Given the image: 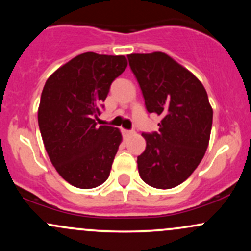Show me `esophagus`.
Masks as SVG:
<instances>
[{
	"label": "esophagus",
	"mask_w": 251,
	"mask_h": 251,
	"mask_svg": "<svg viewBox=\"0 0 251 251\" xmlns=\"http://www.w3.org/2000/svg\"><path fill=\"white\" fill-rule=\"evenodd\" d=\"M123 134L124 135H125V137H126V135H129V134H132V131H128V129H123Z\"/></svg>",
	"instance_id": "34e87169"
}]
</instances>
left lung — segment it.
Segmentation results:
<instances>
[{
	"instance_id": "1",
	"label": "left lung",
	"mask_w": 251,
	"mask_h": 251,
	"mask_svg": "<svg viewBox=\"0 0 251 251\" xmlns=\"http://www.w3.org/2000/svg\"><path fill=\"white\" fill-rule=\"evenodd\" d=\"M149 113L162 117L159 131L142 133L140 178L155 189H172L197 169L208 149L212 107L200 80L162 51L127 55Z\"/></svg>"
}]
</instances>
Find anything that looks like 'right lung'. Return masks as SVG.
<instances>
[{
	"instance_id": "add662e5",
	"label": "right lung",
	"mask_w": 251,
	"mask_h": 251,
	"mask_svg": "<svg viewBox=\"0 0 251 251\" xmlns=\"http://www.w3.org/2000/svg\"><path fill=\"white\" fill-rule=\"evenodd\" d=\"M127 67L124 55L87 51L48 77L37 120L51 164L71 185L93 189L108 178L122 143L120 129L97 126L109 86Z\"/></svg>"
}]
</instances>
